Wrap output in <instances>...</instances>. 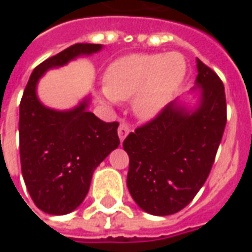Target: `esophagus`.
<instances>
[{
  "label": "esophagus",
  "instance_id": "1",
  "mask_svg": "<svg viewBox=\"0 0 252 252\" xmlns=\"http://www.w3.org/2000/svg\"><path fill=\"white\" fill-rule=\"evenodd\" d=\"M129 126H126V124H120L119 126V129H117V133H119V137H120V142H124V139L128 136V133H129Z\"/></svg>",
  "mask_w": 252,
  "mask_h": 252
}]
</instances>
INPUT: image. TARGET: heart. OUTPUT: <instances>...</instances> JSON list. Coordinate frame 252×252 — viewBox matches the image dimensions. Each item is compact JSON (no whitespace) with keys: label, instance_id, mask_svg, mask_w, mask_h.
<instances>
[{"label":"heart","instance_id":"heart-1","mask_svg":"<svg viewBox=\"0 0 252 252\" xmlns=\"http://www.w3.org/2000/svg\"><path fill=\"white\" fill-rule=\"evenodd\" d=\"M185 74V59L177 52L128 55L106 68L102 95L110 104L135 97V115L153 120L170 104Z\"/></svg>","mask_w":252,"mask_h":252}]
</instances>
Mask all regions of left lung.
I'll use <instances>...</instances> for the list:
<instances>
[{
	"label": "left lung",
	"mask_w": 252,
	"mask_h": 252,
	"mask_svg": "<svg viewBox=\"0 0 252 252\" xmlns=\"http://www.w3.org/2000/svg\"><path fill=\"white\" fill-rule=\"evenodd\" d=\"M193 109L181 101L166 109L123 143L129 157L126 186L143 211L167 216L184 209L205 184L227 123L221 79L197 59Z\"/></svg>",
	"instance_id": "8db88e82"
}]
</instances>
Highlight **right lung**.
Returning a JSON list of instances; mask_svg holds the SVG:
<instances>
[{
  "mask_svg": "<svg viewBox=\"0 0 252 252\" xmlns=\"http://www.w3.org/2000/svg\"><path fill=\"white\" fill-rule=\"evenodd\" d=\"M101 48L78 43L48 58L31 74L20 102L21 171L31 198L48 215H67L82 204L94 170L120 140L119 123H105L89 112L90 97L72 109H51L37 97V82L50 68Z\"/></svg>",
  "mask_w": 252,
  "mask_h": 252,
  "instance_id": "obj_1",
  "label": "right lung"
}]
</instances>
